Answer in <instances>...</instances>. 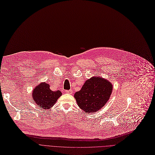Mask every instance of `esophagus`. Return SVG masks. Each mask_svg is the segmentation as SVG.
Masks as SVG:
<instances>
[{"instance_id":"34e87169","label":"esophagus","mask_w":155,"mask_h":155,"mask_svg":"<svg viewBox=\"0 0 155 155\" xmlns=\"http://www.w3.org/2000/svg\"><path fill=\"white\" fill-rule=\"evenodd\" d=\"M72 90H67V91H65V93H68V94H72Z\"/></svg>"}]
</instances>
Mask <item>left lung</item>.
<instances>
[{"instance_id":"obj_1","label":"left lung","mask_w":155,"mask_h":155,"mask_svg":"<svg viewBox=\"0 0 155 155\" xmlns=\"http://www.w3.org/2000/svg\"><path fill=\"white\" fill-rule=\"evenodd\" d=\"M113 85L107 79L92 77L87 80L81 89L74 94L78 107L86 114L100 110L109 100Z\"/></svg>"}]
</instances>
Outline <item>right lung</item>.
I'll return each mask as SVG.
<instances>
[{"mask_svg": "<svg viewBox=\"0 0 155 155\" xmlns=\"http://www.w3.org/2000/svg\"><path fill=\"white\" fill-rule=\"evenodd\" d=\"M62 96L59 90L53 91L50 89V85L47 83L41 82L32 91V97L36 105L41 109H50L55 105L57 100Z\"/></svg>", "mask_w": 155, "mask_h": 155, "instance_id": "add662e5", "label": "right lung"}]
</instances>
